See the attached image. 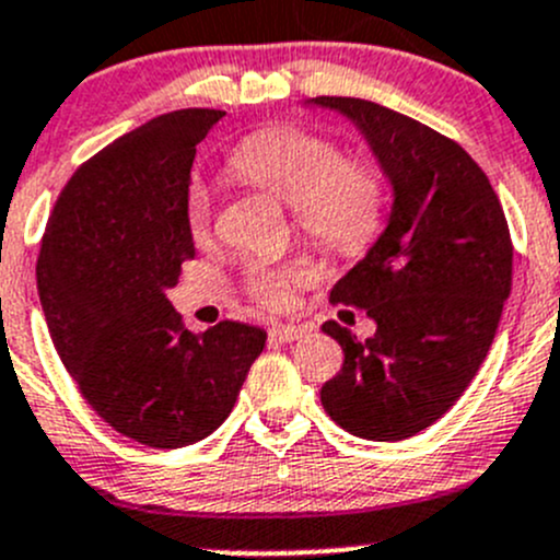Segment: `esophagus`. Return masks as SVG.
<instances>
[{
    "label": "esophagus",
    "instance_id": "1",
    "mask_svg": "<svg viewBox=\"0 0 560 560\" xmlns=\"http://www.w3.org/2000/svg\"><path fill=\"white\" fill-rule=\"evenodd\" d=\"M301 336H306V327H301V325H273L268 330V338L276 343L298 341Z\"/></svg>",
    "mask_w": 560,
    "mask_h": 560
}]
</instances>
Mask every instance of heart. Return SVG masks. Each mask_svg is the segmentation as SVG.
Listing matches in <instances>:
<instances>
[{"label":"heart","instance_id":"b5f03b06","mask_svg":"<svg viewBox=\"0 0 560 560\" xmlns=\"http://www.w3.org/2000/svg\"><path fill=\"white\" fill-rule=\"evenodd\" d=\"M228 171L273 191L295 211L314 246L336 257H363L387 222L385 167L371 156H343L341 145L312 129L276 124L252 132L228 156ZM186 230L197 246L213 238V195L202 180L186 189ZM312 279L306 262L248 265L244 290L265 308H284L290 292Z\"/></svg>","mask_w":560,"mask_h":560}]
</instances>
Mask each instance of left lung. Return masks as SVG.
<instances>
[{
  "instance_id": "8db88e82",
  "label": "left lung",
  "mask_w": 560,
  "mask_h": 560,
  "mask_svg": "<svg viewBox=\"0 0 560 560\" xmlns=\"http://www.w3.org/2000/svg\"><path fill=\"white\" fill-rule=\"evenodd\" d=\"M314 103L363 129L395 189L382 238L330 292L332 306L363 308L376 332L360 341L338 322L322 325L343 365L319 398L343 431L400 442L447 415L488 358L512 290L510 224L453 138L369 100Z\"/></svg>"
}]
</instances>
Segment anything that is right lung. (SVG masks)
I'll return each instance as SVG.
<instances>
[{
    "instance_id": "right-lung-1",
    "label": "right lung",
    "mask_w": 560,
    "mask_h": 560,
    "mask_svg": "<svg viewBox=\"0 0 560 560\" xmlns=\"http://www.w3.org/2000/svg\"><path fill=\"white\" fill-rule=\"evenodd\" d=\"M224 116L184 107L83 162L56 197L37 292L61 363L121 436L178 450L233 411L265 330L219 322L195 336L165 292L195 257L186 189L195 145Z\"/></svg>"
}]
</instances>
